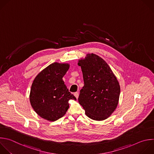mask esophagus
I'll list each match as a JSON object with an SVG mask.
<instances>
[{"label":"esophagus","instance_id":"34e87169","mask_svg":"<svg viewBox=\"0 0 154 154\" xmlns=\"http://www.w3.org/2000/svg\"><path fill=\"white\" fill-rule=\"evenodd\" d=\"M74 95H75V97H76V98L77 99L78 98V97H79V92H74Z\"/></svg>","mask_w":154,"mask_h":154}]
</instances>
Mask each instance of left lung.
Segmentation results:
<instances>
[{
  "mask_svg": "<svg viewBox=\"0 0 154 154\" xmlns=\"http://www.w3.org/2000/svg\"><path fill=\"white\" fill-rule=\"evenodd\" d=\"M84 80L79 102L86 115L94 120L108 119L116 109L120 86L108 63L95 54H88L79 60Z\"/></svg>",
  "mask_w": 154,
  "mask_h": 154,
  "instance_id": "obj_1",
  "label": "left lung"
}]
</instances>
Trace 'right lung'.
Listing matches in <instances>:
<instances>
[{"label":"right lung","instance_id":"obj_1","mask_svg":"<svg viewBox=\"0 0 154 154\" xmlns=\"http://www.w3.org/2000/svg\"><path fill=\"white\" fill-rule=\"evenodd\" d=\"M69 68L68 63L54 62L35 77L29 101L34 111L43 119L50 122L57 120L68 111L69 100H76L62 79Z\"/></svg>","mask_w":154,"mask_h":154}]
</instances>
